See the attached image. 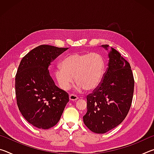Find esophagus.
<instances>
[{
	"label": "esophagus",
	"mask_w": 154,
	"mask_h": 154,
	"mask_svg": "<svg viewBox=\"0 0 154 154\" xmlns=\"http://www.w3.org/2000/svg\"><path fill=\"white\" fill-rule=\"evenodd\" d=\"M79 98H78V96H76L75 94H70L69 95V99L70 100H77V99Z\"/></svg>",
	"instance_id": "esophagus-1"
}]
</instances>
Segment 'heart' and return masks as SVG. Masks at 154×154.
<instances>
[{
	"label": "heart",
	"mask_w": 154,
	"mask_h": 154,
	"mask_svg": "<svg viewBox=\"0 0 154 154\" xmlns=\"http://www.w3.org/2000/svg\"><path fill=\"white\" fill-rule=\"evenodd\" d=\"M60 66L56 70L55 77L63 90L70 89L75 77L79 90H95L102 82L105 70V60L97 53L71 54L62 60Z\"/></svg>",
	"instance_id": "1"
}]
</instances>
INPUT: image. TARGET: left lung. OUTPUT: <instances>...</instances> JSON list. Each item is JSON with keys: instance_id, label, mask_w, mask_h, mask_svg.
<instances>
[{"instance_id": "obj_1", "label": "left lung", "mask_w": 154, "mask_h": 154, "mask_svg": "<svg viewBox=\"0 0 154 154\" xmlns=\"http://www.w3.org/2000/svg\"><path fill=\"white\" fill-rule=\"evenodd\" d=\"M107 49L108 45H102ZM109 63L99 86L87 96L83 122L91 131L104 134L120 124L131 106L134 80L130 64L111 48Z\"/></svg>"}]
</instances>
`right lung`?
<instances>
[{"instance_id": "1", "label": "right lung", "mask_w": 154, "mask_h": 154, "mask_svg": "<svg viewBox=\"0 0 154 154\" xmlns=\"http://www.w3.org/2000/svg\"><path fill=\"white\" fill-rule=\"evenodd\" d=\"M68 48L41 45L22 59L15 75V95L24 118L38 128L49 129L58 123L69 94L57 87L49 75L51 61Z\"/></svg>"}]
</instances>
